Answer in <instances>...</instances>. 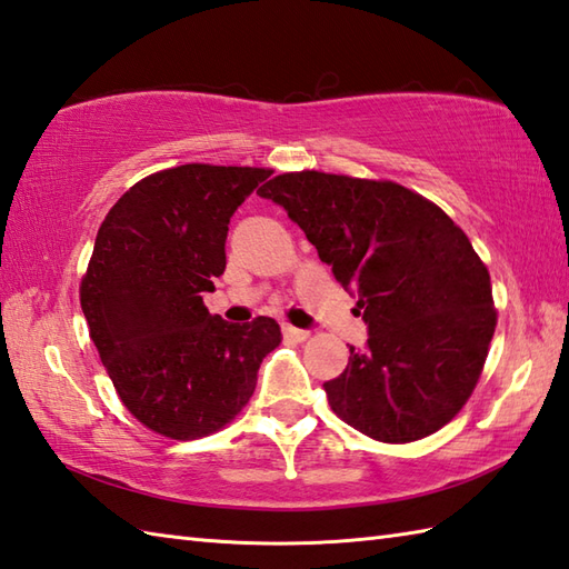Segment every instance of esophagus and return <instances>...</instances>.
Returning a JSON list of instances; mask_svg holds the SVG:
<instances>
[{"instance_id": "34e87169", "label": "esophagus", "mask_w": 569, "mask_h": 569, "mask_svg": "<svg viewBox=\"0 0 569 569\" xmlns=\"http://www.w3.org/2000/svg\"><path fill=\"white\" fill-rule=\"evenodd\" d=\"M283 335H286V340H291V342H306L310 337L308 330H298V328H293V325H283Z\"/></svg>"}]
</instances>
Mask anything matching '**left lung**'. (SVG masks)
Instances as JSON below:
<instances>
[{
    "label": "left lung",
    "mask_w": 569,
    "mask_h": 569,
    "mask_svg": "<svg viewBox=\"0 0 569 569\" xmlns=\"http://www.w3.org/2000/svg\"><path fill=\"white\" fill-rule=\"evenodd\" d=\"M283 204L369 325L367 347L325 381L335 416L371 440L438 432L469 401L497 330L491 278L432 200L393 183L293 171L259 188Z\"/></svg>",
    "instance_id": "left-lung-1"
}]
</instances>
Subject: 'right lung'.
<instances>
[{"label":"right lung","mask_w":569,"mask_h":569,"mask_svg":"<svg viewBox=\"0 0 569 569\" xmlns=\"http://www.w3.org/2000/svg\"><path fill=\"white\" fill-rule=\"evenodd\" d=\"M271 168L186 163L131 186L107 212L80 281L90 340L143 428L198 440L232 422L281 345L273 318L229 325L204 291L224 273L229 217Z\"/></svg>","instance_id":"obj_1"}]
</instances>
